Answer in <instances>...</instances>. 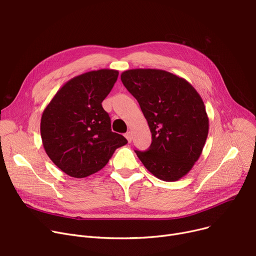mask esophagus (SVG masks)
Segmentation results:
<instances>
[{
  "instance_id": "34e87169",
  "label": "esophagus",
  "mask_w": 256,
  "mask_h": 256,
  "mask_svg": "<svg viewBox=\"0 0 256 256\" xmlns=\"http://www.w3.org/2000/svg\"><path fill=\"white\" fill-rule=\"evenodd\" d=\"M126 140L128 141V143L132 142V132H128L126 134Z\"/></svg>"
}]
</instances>
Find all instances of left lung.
<instances>
[{
    "instance_id": "obj_1",
    "label": "left lung",
    "mask_w": 256,
    "mask_h": 256,
    "mask_svg": "<svg viewBox=\"0 0 256 256\" xmlns=\"http://www.w3.org/2000/svg\"><path fill=\"white\" fill-rule=\"evenodd\" d=\"M120 77L152 134L149 149L134 152L156 178L181 179L200 158L208 137L209 118L200 96L188 81L164 70L132 69Z\"/></svg>"
}]
</instances>
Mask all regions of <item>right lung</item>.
Wrapping results in <instances>:
<instances>
[{"label": "right lung", "mask_w": 256, "mask_h": 256, "mask_svg": "<svg viewBox=\"0 0 256 256\" xmlns=\"http://www.w3.org/2000/svg\"><path fill=\"white\" fill-rule=\"evenodd\" d=\"M118 71L102 69L78 75L58 90L41 117V138L49 158L64 173L84 178L103 168L114 151L128 143L111 130L102 102Z\"/></svg>", "instance_id": "right-lung-1"}]
</instances>
